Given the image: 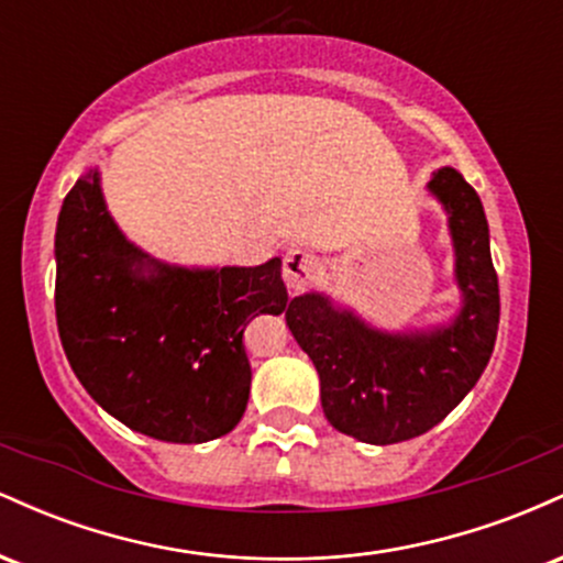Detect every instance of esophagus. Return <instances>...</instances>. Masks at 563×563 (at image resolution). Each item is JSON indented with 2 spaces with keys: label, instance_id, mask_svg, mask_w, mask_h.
Masks as SVG:
<instances>
[{
  "label": "esophagus",
  "instance_id": "1",
  "mask_svg": "<svg viewBox=\"0 0 563 563\" xmlns=\"http://www.w3.org/2000/svg\"><path fill=\"white\" fill-rule=\"evenodd\" d=\"M320 273V260L303 249H290L283 260V277L290 290H303Z\"/></svg>",
  "mask_w": 563,
  "mask_h": 563
}]
</instances>
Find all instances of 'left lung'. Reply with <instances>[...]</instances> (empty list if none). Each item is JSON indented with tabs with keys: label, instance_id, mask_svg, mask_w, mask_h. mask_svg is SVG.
Segmentation results:
<instances>
[{
	"label": "left lung",
	"instance_id": "left-lung-1",
	"mask_svg": "<svg viewBox=\"0 0 563 563\" xmlns=\"http://www.w3.org/2000/svg\"><path fill=\"white\" fill-rule=\"evenodd\" d=\"M426 190L442 203L455 254L461 307L450 320L384 331L328 294L296 296L286 322L320 376L328 423L367 444L421 437L450 416L493 357L500 294L489 228L476 190L442 166Z\"/></svg>",
	"mask_w": 563,
	"mask_h": 563
}]
</instances>
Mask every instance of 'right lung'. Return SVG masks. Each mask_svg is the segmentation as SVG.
<instances>
[{"mask_svg":"<svg viewBox=\"0 0 563 563\" xmlns=\"http://www.w3.org/2000/svg\"><path fill=\"white\" fill-rule=\"evenodd\" d=\"M55 262L63 349L102 410L174 444L235 429L251 391L245 325L288 307L277 256L260 267L161 262L115 224L92 166L63 200Z\"/></svg>","mask_w":563,"mask_h":563,"instance_id":"right-lung-1","label":"right lung"}]
</instances>
